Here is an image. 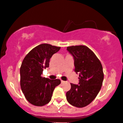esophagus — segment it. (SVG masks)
<instances>
[{
	"label": "esophagus",
	"instance_id": "esophagus-1",
	"mask_svg": "<svg viewBox=\"0 0 123 123\" xmlns=\"http://www.w3.org/2000/svg\"><path fill=\"white\" fill-rule=\"evenodd\" d=\"M64 82H65V81H63V80H61V83H64Z\"/></svg>",
	"mask_w": 123,
	"mask_h": 123
}]
</instances>
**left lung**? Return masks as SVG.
<instances>
[{"label": "left lung", "instance_id": "obj_1", "mask_svg": "<svg viewBox=\"0 0 123 123\" xmlns=\"http://www.w3.org/2000/svg\"><path fill=\"white\" fill-rule=\"evenodd\" d=\"M67 50L73 56L74 71L80 77L78 85L71 83L67 100L75 107H85L95 99L101 89L104 77L102 66L95 54L86 46H72Z\"/></svg>", "mask_w": 123, "mask_h": 123}]
</instances>
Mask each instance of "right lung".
<instances>
[{"label": "right lung", "mask_w": 123, "mask_h": 123, "mask_svg": "<svg viewBox=\"0 0 123 123\" xmlns=\"http://www.w3.org/2000/svg\"><path fill=\"white\" fill-rule=\"evenodd\" d=\"M61 49L49 44H41L32 49L24 59L20 68V85L26 99L35 106H42L50 101L59 79L42 77L43 69L49 67L50 59Z\"/></svg>", "instance_id": "obj_1"}]
</instances>
